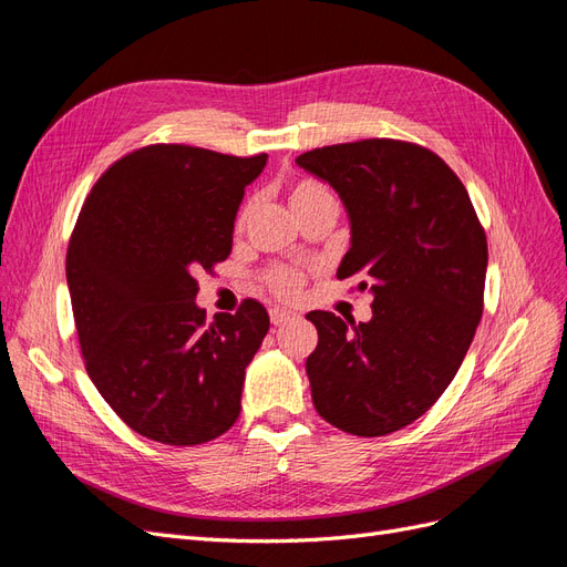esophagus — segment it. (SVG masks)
<instances>
[{
    "instance_id": "esophagus-1",
    "label": "esophagus",
    "mask_w": 567,
    "mask_h": 567,
    "mask_svg": "<svg viewBox=\"0 0 567 567\" xmlns=\"http://www.w3.org/2000/svg\"><path fill=\"white\" fill-rule=\"evenodd\" d=\"M269 319H271L274 326H281V323H286L290 319H296V315L288 312V310H279V307H274V310L269 312Z\"/></svg>"
}]
</instances>
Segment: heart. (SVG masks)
I'll return each mask as SVG.
<instances>
[{"instance_id":"obj_1","label":"heart","mask_w":567,"mask_h":567,"mask_svg":"<svg viewBox=\"0 0 567 567\" xmlns=\"http://www.w3.org/2000/svg\"><path fill=\"white\" fill-rule=\"evenodd\" d=\"M326 200H333V196H331L329 188H326L317 179H300V182L290 184V188H288V205H290V210H293L296 215L307 210V208H312V205H317V203H326ZM250 213H252V203H246L244 208H241V213H238V217H236V225L244 227L246 219L250 217ZM269 286H271V290L277 296L293 298V296L300 293L302 277H300L298 271H293V269L279 267V269H274L269 274Z\"/></svg>"}]
</instances>
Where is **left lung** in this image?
I'll list each match as a JSON object with an SVG mask.
<instances>
[{"label": "left lung", "instance_id": "1", "mask_svg": "<svg viewBox=\"0 0 567 567\" xmlns=\"http://www.w3.org/2000/svg\"><path fill=\"white\" fill-rule=\"evenodd\" d=\"M296 163L331 184L348 210L338 277H362L371 319L310 312L307 357L323 421L359 437L414 423L447 390L483 317L487 238L466 186L433 151L364 140L307 151Z\"/></svg>", "mask_w": 567, "mask_h": 567}]
</instances>
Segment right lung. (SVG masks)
<instances>
[{"mask_svg":"<svg viewBox=\"0 0 567 567\" xmlns=\"http://www.w3.org/2000/svg\"><path fill=\"white\" fill-rule=\"evenodd\" d=\"M265 165L267 153L156 144L113 163L82 205L65 279L84 367L148 440L192 447L241 414L246 367L269 315L246 300L208 323L196 277L229 257L238 205Z\"/></svg>","mask_w":567,"mask_h":567,"instance_id":"1","label":"right lung"}]
</instances>
